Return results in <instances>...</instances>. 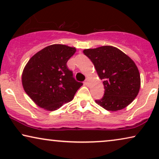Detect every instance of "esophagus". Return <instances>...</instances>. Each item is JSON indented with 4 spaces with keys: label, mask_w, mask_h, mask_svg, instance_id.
Returning a JSON list of instances; mask_svg holds the SVG:
<instances>
[{
    "label": "esophagus",
    "mask_w": 159,
    "mask_h": 159,
    "mask_svg": "<svg viewBox=\"0 0 159 159\" xmlns=\"http://www.w3.org/2000/svg\"><path fill=\"white\" fill-rule=\"evenodd\" d=\"M88 80H85V81L84 82V85H88Z\"/></svg>",
    "instance_id": "1"
}]
</instances>
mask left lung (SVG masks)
<instances>
[{
  "mask_svg": "<svg viewBox=\"0 0 159 159\" xmlns=\"http://www.w3.org/2000/svg\"><path fill=\"white\" fill-rule=\"evenodd\" d=\"M85 56L91 60L105 92L96 103L107 111H119L129 105L138 95L140 88V75L134 62L117 48L104 45L85 49Z\"/></svg>",
  "mask_w": 159,
  "mask_h": 159,
  "instance_id": "1",
  "label": "left lung"
}]
</instances>
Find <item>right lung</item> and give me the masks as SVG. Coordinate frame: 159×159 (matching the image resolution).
I'll return each mask as SVG.
<instances>
[{"mask_svg": "<svg viewBox=\"0 0 159 159\" xmlns=\"http://www.w3.org/2000/svg\"><path fill=\"white\" fill-rule=\"evenodd\" d=\"M75 48L54 44L34 54L24 69V90L39 107L55 111L73 99L82 84L67 67Z\"/></svg>", "mask_w": 159, "mask_h": 159, "instance_id": "1", "label": "right lung"}]
</instances>
